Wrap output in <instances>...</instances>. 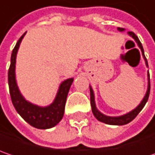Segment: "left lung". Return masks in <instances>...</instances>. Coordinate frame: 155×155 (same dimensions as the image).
Masks as SVG:
<instances>
[{"label": "left lung", "mask_w": 155, "mask_h": 155, "mask_svg": "<svg viewBox=\"0 0 155 155\" xmlns=\"http://www.w3.org/2000/svg\"><path fill=\"white\" fill-rule=\"evenodd\" d=\"M117 30L119 31H124V29L123 28H117ZM128 34L132 37V38L136 41V43L138 44L139 47L140 48L141 51H142V55L145 59L146 61V65L147 67H148V64H147V60L145 57V54H144V49H143V46L141 45L140 41L139 39V38L133 33L132 31H129ZM147 76H148V87H147V91L146 93V96L143 98V100L141 101V103L140 104L138 105V107H136L134 110H132V111H130L129 113L124 114L123 116H119V117H109V116H105L103 113H101L97 109H96V103H95V96H94V92H93V89L91 87H89V89H90V104L92 107V112L94 114V116L96 117L97 120H99L100 122H103V123L108 124H111V125H124V124H126L130 123L131 121H132L136 117L137 115L140 113L141 111V110L144 108L145 104H147V100H148V97H149V94H150V78H149V73L147 74Z\"/></svg>", "instance_id": "1"}]
</instances>
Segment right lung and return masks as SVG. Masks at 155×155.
Here are the masks:
<instances>
[{"mask_svg": "<svg viewBox=\"0 0 155 155\" xmlns=\"http://www.w3.org/2000/svg\"><path fill=\"white\" fill-rule=\"evenodd\" d=\"M25 34L26 32L19 38L12 51L10 67L8 74L9 94L15 110L27 123L38 129H49L58 124L63 117L68 94L74 79H68L60 84L57 96L53 103L49 106L40 107L26 101L18 89L15 74L16 53Z\"/></svg>", "mask_w": 155, "mask_h": 155, "instance_id": "1", "label": "right lung"}]
</instances>
